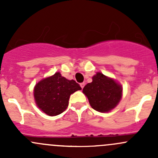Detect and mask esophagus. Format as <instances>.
<instances>
[{"label":"esophagus","instance_id":"1","mask_svg":"<svg viewBox=\"0 0 158 158\" xmlns=\"http://www.w3.org/2000/svg\"><path fill=\"white\" fill-rule=\"evenodd\" d=\"M80 86H81V88L83 89V87L85 86V83H84V82H82V83H80Z\"/></svg>","mask_w":158,"mask_h":158}]
</instances>
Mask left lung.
<instances>
[{
  "label": "left lung",
  "mask_w": 158,
  "mask_h": 158,
  "mask_svg": "<svg viewBox=\"0 0 158 158\" xmlns=\"http://www.w3.org/2000/svg\"><path fill=\"white\" fill-rule=\"evenodd\" d=\"M93 109L107 112L114 109L122 98V89L114 79L97 73L82 90Z\"/></svg>",
  "instance_id": "obj_1"
}]
</instances>
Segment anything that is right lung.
Wrapping results in <instances>:
<instances>
[{"instance_id": "add662e5", "label": "right lung", "mask_w": 158, "mask_h": 158, "mask_svg": "<svg viewBox=\"0 0 158 158\" xmlns=\"http://www.w3.org/2000/svg\"><path fill=\"white\" fill-rule=\"evenodd\" d=\"M80 89L76 81L68 80L56 73L38 82L33 94L38 107L48 115L55 116L66 111L70 95Z\"/></svg>"}]
</instances>
